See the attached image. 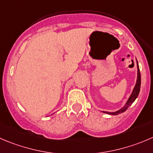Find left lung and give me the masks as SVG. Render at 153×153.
I'll use <instances>...</instances> for the list:
<instances>
[{
  "instance_id": "left-lung-1",
  "label": "left lung",
  "mask_w": 153,
  "mask_h": 153,
  "mask_svg": "<svg viewBox=\"0 0 153 153\" xmlns=\"http://www.w3.org/2000/svg\"><path fill=\"white\" fill-rule=\"evenodd\" d=\"M137 81H136V84L134 86V89H133V91L131 93V96H129L128 99L127 100L126 103L125 104L123 107L121 109H120L119 111H115V112H108V111H102L103 113H106L108 114H111V115H117V114H122V113L125 112L127 109H128V107L134 102L136 99H137V96L139 94V92H140V81H141V78H140V69H139V66L138 63L137 61Z\"/></svg>"
}]
</instances>
